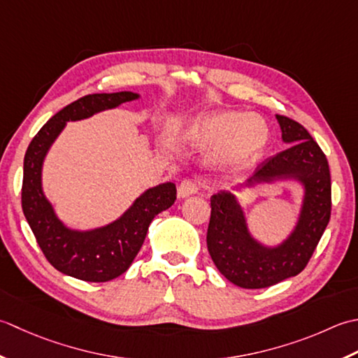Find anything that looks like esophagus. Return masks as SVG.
<instances>
[{
	"mask_svg": "<svg viewBox=\"0 0 358 358\" xmlns=\"http://www.w3.org/2000/svg\"><path fill=\"white\" fill-rule=\"evenodd\" d=\"M196 193H198V187H196V184L192 180H182L178 187V198L180 199L188 198V196Z\"/></svg>",
	"mask_w": 358,
	"mask_h": 358,
	"instance_id": "esophagus-1",
	"label": "esophagus"
}]
</instances>
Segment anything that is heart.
Here are the masks:
<instances>
[{"mask_svg": "<svg viewBox=\"0 0 358 358\" xmlns=\"http://www.w3.org/2000/svg\"><path fill=\"white\" fill-rule=\"evenodd\" d=\"M179 137L189 147L210 148L206 164L224 173H241L258 162L268 142V128L257 114L213 111L196 115Z\"/></svg>", "mask_w": 358, "mask_h": 358, "instance_id": "obj_1", "label": "heart"}]
</instances>
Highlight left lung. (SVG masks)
Returning a JSON list of instances; mask_svg holds the SVG:
<instances>
[{
    "label": "left lung",
    "instance_id": "left-lung-1",
    "mask_svg": "<svg viewBox=\"0 0 358 358\" xmlns=\"http://www.w3.org/2000/svg\"><path fill=\"white\" fill-rule=\"evenodd\" d=\"M286 150L266 160L243 185L294 181L303 189L294 227L280 243L266 245L250 231L245 210L231 189L210 198L211 215L207 247L211 259L225 278L243 289L273 286L300 273L308 264L331 217V173L322 148L300 123L275 115Z\"/></svg>",
    "mask_w": 358,
    "mask_h": 358
}]
</instances>
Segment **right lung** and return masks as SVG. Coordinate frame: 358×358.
I'll list each match as a JSON object with an SVG mask.
<instances>
[{"instance_id": "add662e5", "label": "right lung", "mask_w": 358, "mask_h": 358, "mask_svg": "<svg viewBox=\"0 0 358 358\" xmlns=\"http://www.w3.org/2000/svg\"><path fill=\"white\" fill-rule=\"evenodd\" d=\"M138 99L141 94L133 91L91 94L78 99L49 119L26 151L21 189L23 213L48 261L58 272L72 278L105 282L125 273L141 250L151 221L176 201V185L164 182L145 189L117 220L80 230L58 217L43 189L46 156L68 122L90 119Z\"/></svg>"}]
</instances>
